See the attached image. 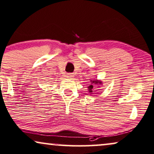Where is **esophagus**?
I'll use <instances>...</instances> for the list:
<instances>
[{
	"label": "esophagus",
	"instance_id": "1",
	"mask_svg": "<svg viewBox=\"0 0 154 154\" xmlns=\"http://www.w3.org/2000/svg\"><path fill=\"white\" fill-rule=\"evenodd\" d=\"M67 78H68V79H73V77H74V74H72V73H67Z\"/></svg>",
	"mask_w": 154,
	"mask_h": 154
}]
</instances>
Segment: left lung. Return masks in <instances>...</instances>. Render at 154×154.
<instances>
[{
  "mask_svg": "<svg viewBox=\"0 0 154 154\" xmlns=\"http://www.w3.org/2000/svg\"><path fill=\"white\" fill-rule=\"evenodd\" d=\"M92 82L91 85H93V84H102L101 82L98 81V80L93 81V82ZM93 87H94L93 85H90V86H89V87H88V89H89V92H91V93H92V91H92V89H93Z\"/></svg>",
  "mask_w": 154,
  "mask_h": 154,
  "instance_id": "left-lung-1",
  "label": "left lung"
}]
</instances>
